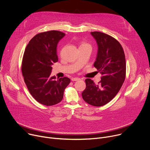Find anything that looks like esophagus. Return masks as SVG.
I'll list each match as a JSON object with an SVG mask.
<instances>
[{
    "instance_id": "obj_1",
    "label": "esophagus",
    "mask_w": 150,
    "mask_h": 150,
    "mask_svg": "<svg viewBox=\"0 0 150 150\" xmlns=\"http://www.w3.org/2000/svg\"><path fill=\"white\" fill-rule=\"evenodd\" d=\"M79 80H80V78H72V81H79Z\"/></svg>"
}]
</instances>
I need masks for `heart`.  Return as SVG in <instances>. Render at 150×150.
I'll return each instance as SVG.
<instances>
[{
    "mask_svg": "<svg viewBox=\"0 0 150 150\" xmlns=\"http://www.w3.org/2000/svg\"><path fill=\"white\" fill-rule=\"evenodd\" d=\"M90 46V45H89L88 44L86 43V42H81V45H80L79 47H83V46Z\"/></svg>",
    "mask_w": 150,
    "mask_h": 150,
    "instance_id": "b5f03b06",
    "label": "heart"
}]
</instances>
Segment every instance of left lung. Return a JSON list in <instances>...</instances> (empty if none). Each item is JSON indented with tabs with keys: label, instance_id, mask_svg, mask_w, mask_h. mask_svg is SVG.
Wrapping results in <instances>:
<instances>
[{
	"label": "left lung",
	"instance_id": "8db88e82",
	"mask_svg": "<svg viewBox=\"0 0 150 150\" xmlns=\"http://www.w3.org/2000/svg\"><path fill=\"white\" fill-rule=\"evenodd\" d=\"M91 34L98 45L94 66L101 77L98 84L90 78L85 79L86 88L82 96L88 104L100 107L110 102L122 86L126 77L125 56L120 42L113 37L98 31Z\"/></svg>",
	"mask_w": 150,
	"mask_h": 150
}]
</instances>
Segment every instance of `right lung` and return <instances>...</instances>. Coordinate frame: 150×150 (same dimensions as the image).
<instances>
[{
    "instance_id": "obj_1",
    "label": "right lung",
    "mask_w": 150,
    "mask_h": 150,
    "mask_svg": "<svg viewBox=\"0 0 150 150\" xmlns=\"http://www.w3.org/2000/svg\"><path fill=\"white\" fill-rule=\"evenodd\" d=\"M65 34L49 31L35 35L27 46L21 71L27 87L34 98L41 104L53 105L60 103L71 79L50 76L52 66L58 60L57 45Z\"/></svg>"
}]
</instances>
